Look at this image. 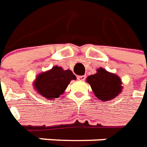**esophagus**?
Instances as JSON below:
<instances>
[{"instance_id":"obj_1","label":"esophagus","mask_w":147,"mask_h":147,"mask_svg":"<svg viewBox=\"0 0 147 147\" xmlns=\"http://www.w3.org/2000/svg\"><path fill=\"white\" fill-rule=\"evenodd\" d=\"M85 78H86V76L85 75L78 76V79L79 81H85Z\"/></svg>"}]
</instances>
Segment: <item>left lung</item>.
Instances as JSON below:
<instances>
[{
	"mask_svg": "<svg viewBox=\"0 0 147 147\" xmlns=\"http://www.w3.org/2000/svg\"><path fill=\"white\" fill-rule=\"evenodd\" d=\"M95 96L102 101H109L119 95L123 89L122 80L118 75L100 67L95 74L86 78Z\"/></svg>",
	"mask_w": 147,
	"mask_h": 147,
	"instance_id": "1",
	"label": "left lung"
}]
</instances>
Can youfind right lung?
<instances>
[{"label": "right lung", "instance_id": "1", "mask_svg": "<svg viewBox=\"0 0 147 147\" xmlns=\"http://www.w3.org/2000/svg\"><path fill=\"white\" fill-rule=\"evenodd\" d=\"M72 80H76V76L71 70H65L61 66L55 65L38 74L33 86L39 95L47 100H55L64 93Z\"/></svg>", "mask_w": 147, "mask_h": 147}]
</instances>
